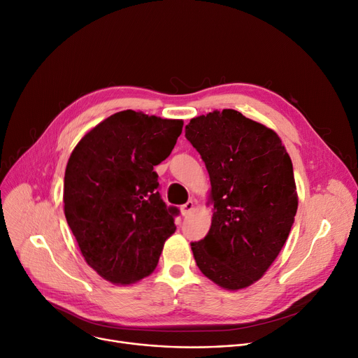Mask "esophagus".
Masks as SVG:
<instances>
[{
	"label": "esophagus",
	"mask_w": 358,
	"mask_h": 358,
	"mask_svg": "<svg viewBox=\"0 0 358 358\" xmlns=\"http://www.w3.org/2000/svg\"><path fill=\"white\" fill-rule=\"evenodd\" d=\"M180 210H181V215H182V216L190 215V213H192V210H194V201H193V200H189V201H187L185 204H182V206H181Z\"/></svg>",
	"instance_id": "esophagus-1"
}]
</instances>
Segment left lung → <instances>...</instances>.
<instances>
[{"mask_svg": "<svg viewBox=\"0 0 358 358\" xmlns=\"http://www.w3.org/2000/svg\"><path fill=\"white\" fill-rule=\"evenodd\" d=\"M185 138L210 177L212 227L192 243L200 271L224 290L259 280L287 241L297 212L292 159L275 131L224 108L190 120Z\"/></svg>", "mask_w": 358, "mask_h": 358, "instance_id": "left-lung-1", "label": "left lung"}]
</instances>
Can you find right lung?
<instances>
[{"label":"right lung","mask_w":358,"mask_h":358,"mask_svg":"<svg viewBox=\"0 0 358 358\" xmlns=\"http://www.w3.org/2000/svg\"><path fill=\"white\" fill-rule=\"evenodd\" d=\"M184 122L123 110L90 129L73 148L64 212L87 264L117 286L152 274L176 232L154 166L177 143Z\"/></svg>","instance_id":"add662e5"}]
</instances>
